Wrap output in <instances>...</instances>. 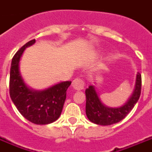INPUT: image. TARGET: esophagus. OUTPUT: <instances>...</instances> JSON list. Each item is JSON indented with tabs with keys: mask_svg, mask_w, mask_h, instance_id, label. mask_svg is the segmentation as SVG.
<instances>
[{
	"mask_svg": "<svg viewBox=\"0 0 152 152\" xmlns=\"http://www.w3.org/2000/svg\"><path fill=\"white\" fill-rule=\"evenodd\" d=\"M72 86L74 90L76 91H81L83 90L84 86H85V84H84V81L81 79H75L72 81Z\"/></svg>",
	"mask_w": 152,
	"mask_h": 152,
	"instance_id": "obj_1",
	"label": "esophagus"
}]
</instances>
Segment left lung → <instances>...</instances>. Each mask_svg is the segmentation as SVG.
<instances>
[{"label": "left lung", "mask_w": 152, "mask_h": 152, "mask_svg": "<svg viewBox=\"0 0 152 152\" xmlns=\"http://www.w3.org/2000/svg\"><path fill=\"white\" fill-rule=\"evenodd\" d=\"M141 87L142 76L138 72L136 76L134 90L128 101L120 107L111 108L104 105L102 103L95 86L91 85L86 90V113L88 119L94 124L103 126L111 125L120 122L128 115V113L133 109L137 102L138 101L141 94Z\"/></svg>", "instance_id": "left-lung-1"}]
</instances>
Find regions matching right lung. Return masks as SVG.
Instances as JSON below:
<instances>
[{"mask_svg": "<svg viewBox=\"0 0 152 152\" xmlns=\"http://www.w3.org/2000/svg\"><path fill=\"white\" fill-rule=\"evenodd\" d=\"M29 41L15 54L10 73V95L14 104L23 116L34 124L53 123L61 115L66 98V91L72 81H62L43 91L33 90L25 84L20 72V61Z\"/></svg>", "mask_w": 152, "mask_h": 152, "instance_id": "right-lung-1", "label": "right lung"}]
</instances>
